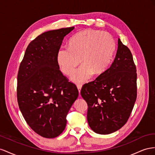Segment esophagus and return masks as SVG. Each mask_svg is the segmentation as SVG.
Returning <instances> with one entry per match:
<instances>
[{
  "mask_svg": "<svg viewBox=\"0 0 155 155\" xmlns=\"http://www.w3.org/2000/svg\"><path fill=\"white\" fill-rule=\"evenodd\" d=\"M77 89H78V90L79 94H80L81 91V89H82V85H80V84L77 85Z\"/></svg>",
  "mask_w": 155,
  "mask_h": 155,
  "instance_id": "1",
  "label": "esophagus"
}]
</instances>
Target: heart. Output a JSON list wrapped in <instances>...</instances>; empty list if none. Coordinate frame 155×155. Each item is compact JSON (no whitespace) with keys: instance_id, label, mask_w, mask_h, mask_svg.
I'll return each mask as SVG.
<instances>
[{"instance_id":"1","label":"heart","mask_w":155,"mask_h":155,"mask_svg":"<svg viewBox=\"0 0 155 155\" xmlns=\"http://www.w3.org/2000/svg\"><path fill=\"white\" fill-rule=\"evenodd\" d=\"M115 49L116 43L108 32L87 29L71 38L68 47L58 50L56 60L66 75L71 74L81 61V67L75 71L71 80L82 83L89 81L93 73L100 74L108 69Z\"/></svg>"}]
</instances>
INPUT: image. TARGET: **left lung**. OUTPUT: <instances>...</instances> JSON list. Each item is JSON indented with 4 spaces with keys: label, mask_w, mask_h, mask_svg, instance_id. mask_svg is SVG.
Segmentation results:
<instances>
[{
    "label": "left lung",
    "mask_w": 155,
    "mask_h": 155,
    "mask_svg": "<svg viewBox=\"0 0 155 155\" xmlns=\"http://www.w3.org/2000/svg\"><path fill=\"white\" fill-rule=\"evenodd\" d=\"M136 78L132 53L119 38L110 67L81 91L87 104V123L95 133L111 134L127 123L136 99Z\"/></svg>",
    "instance_id": "left-lung-1"
}]
</instances>
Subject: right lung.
Listing matches in <instances>:
<instances>
[{
	"label": "right lung",
	"instance_id": "1",
	"mask_svg": "<svg viewBox=\"0 0 155 155\" xmlns=\"http://www.w3.org/2000/svg\"><path fill=\"white\" fill-rule=\"evenodd\" d=\"M74 27L47 31L31 41L17 75V102L26 122L44 138L58 136L78 96L77 87L60 70L56 54Z\"/></svg>",
	"mask_w": 155,
	"mask_h": 155
}]
</instances>
